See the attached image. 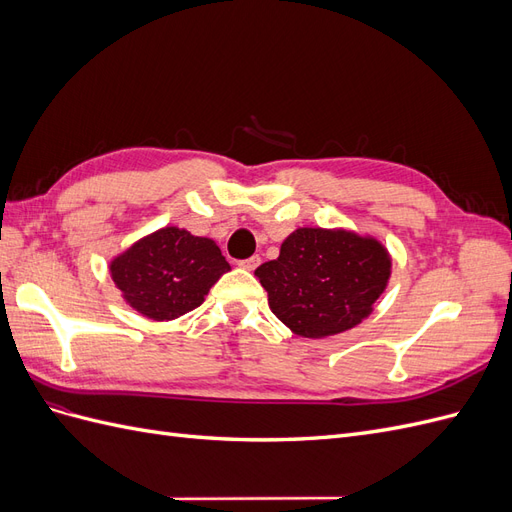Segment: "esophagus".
Returning a JSON list of instances; mask_svg holds the SVG:
<instances>
[{
  "label": "esophagus",
  "mask_w": 512,
  "mask_h": 512,
  "mask_svg": "<svg viewBox=\"0 0 512 512\" xmlns=\"http://www.w3.org/2000/svg\"><path fill=\"white\" fill-rule=\"evenodd\" d=\"M258 265H260V258H258V256L245 258V260H241V262H239V267H241V269H247V271H254Z\"/></svg>",
  "instance_id": "1"
}]
</instances>
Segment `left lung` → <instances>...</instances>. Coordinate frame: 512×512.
I'll use <instances>...</instances> for the list:
<instances>
[{"instance_id":"left-lung-1","label":"left lung","mask_w":512,"mask_h":512,"mask_svg":"<svg viewBox=\"0 0 512 512\" xmlns=\"http://www.w3.org/2000/svg\"><path fill=\"white\" fill-rule=\"evenodd\" d=\"M393 260L371 235L346 228H297L280 256L254 273L271 312L301 337L322 339L361 324L389 286Z\"/></svg>"}]
</instances>
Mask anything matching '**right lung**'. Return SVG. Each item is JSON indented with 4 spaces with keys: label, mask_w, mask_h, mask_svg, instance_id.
<instances>
[{
    "label": "right lung",
    "mask_w": 512,
    "mask_h": 512,
    "mask_svg": "<svg viewBox=\"0 0 512 512\" xmlns=\"http://www.w3.org/2000/svg\"><path fill=\"white\" fill-rule=\"evenodd\" d=\"M108 269L123 301L145 318L164 322L203 303L230 265L213 239L164 226L117 254Z\"/></svg>",
    "instance_id": "right-lung-1"
}]
</instances>
